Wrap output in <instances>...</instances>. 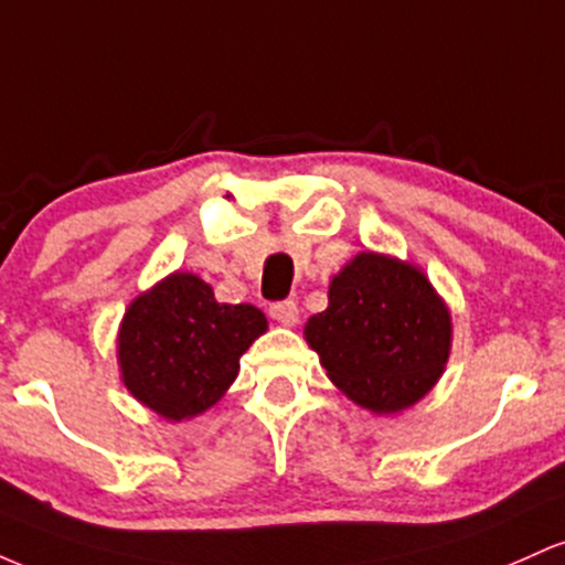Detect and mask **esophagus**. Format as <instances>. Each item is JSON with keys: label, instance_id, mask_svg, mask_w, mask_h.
<instances>
[{"label": "esophagus", "instance_id": "esophagus-1", "mask_svg": "<svg viewBox=\"0 0 565 565\" xmlns=\"http://www.w3.org/2000/svg\"><path fill=\"white\" fill-rule=\"evenodd\" d=\"M270 319L284 323V327H297V321H300V313H297L295 300H284V302L270 305Z\"/></svg>", "mask_w": 565, "mask_h": 565}]
</instances>
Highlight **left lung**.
<instances>
[{"label":"left lung","mask_w":565,"mask_h":565,"mask_svg":"<svg viewBox=\"0 0 565 565\" xmlns=\"http://www.w3.org/2000/svg\"><path fill=\"white\" fill-rule=\"evenodd\" d=\"M451 310L419 265L364 249L329 281V305L305 323L327 377L374 414L414 406L451 353Z\"/></svg>","instance_id":"8db88e82"}]
</instances>
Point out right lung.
<instances>
[{"mask_svg": "<svg viewBox=\"0 0 565 565\" xmlns=\"http://www.w3.org/2000/svg\"><path fill=\"white\" fill-rule=\"evenodd\" d=\"M268 319L249 302H217L210 284L174 270L127 305L116 334L119 377L167 423L204 414L238 377V359Z\"/></svg>", "mask_w": 565, "mask_h": 565, "instance_id": "1", "label": "right lung"}]
</instances>
